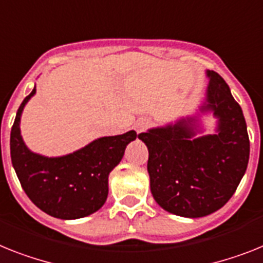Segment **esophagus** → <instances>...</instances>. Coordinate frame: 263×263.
I'll list each match as a JSON object with an SVG mask.
<instances>
[{
    "label": "esophagus",
    "mask_w": 263,
    "mask_h": 263,
    "mask_svg": "<svg viewBox=\"0 0 263 263\" xmlns=\"http://www.w3.org/2000/svg\"><path fill=\"white\" fill-rule=\"evenodd\" d=\"M148 125H149L148 119H139L138 121H135L134 128H135V131L138 132V134H140V132L145 131V129L148 128Z\"/></svg>",
    "instance_id": "esophagus-1"
}]
</instances>
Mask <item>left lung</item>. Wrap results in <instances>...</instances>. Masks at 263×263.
I'll use <instances>...</instances> for the list:
<instances>
[{"mask_svg":"<svg viewBox=\"0 0 263 263\" xmlns=\"http://www.w3.org/2000/svg\"><path fill=\"white\" fill-rule=\"evenodd\" d=\"M206 74L210 81L199 111L217 118L215 134L198 136L199 119L189 116L139 135L148 148L152 196L179 217H206L223 207L243 178L250 155L242 108L217 72Z\"/></svg>","mask_w":263,"mask_h":263,"instance_id":"1","label":"left lung"}]
</instances>
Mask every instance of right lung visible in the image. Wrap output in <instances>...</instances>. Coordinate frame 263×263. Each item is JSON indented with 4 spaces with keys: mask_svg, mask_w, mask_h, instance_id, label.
I'll list each match as a JSON object with an SVG mask.
<instances>
[{
    "mask_svg": "<svg viewBox=\"0 0 263 263\" xmlns=\"http://www.w3.org/2000/svg\"><path fill=\"white\" fill-rule=\"evenodd\" d=\"M34 93L36 87L20 105L10 132V158L15 174L29 199L50 217H88L107 200L108 176L120 163L128 143L136 139V132L99 138L57 158L34 154L25 145L20 129L24 107Z\"/></svg>",
    "mask_w": 263,
    "mask_h": 263,
    "instance_id": "1",
    "label": "right lung"
}]
</instances>
